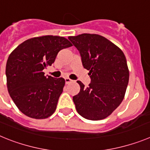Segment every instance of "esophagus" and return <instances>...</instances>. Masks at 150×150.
Returning a JSON list of instances; mask_svg holds the SVG:
<instances>
[{
	"label": "esophagus",
	"mask_w": 150,
	"mask_h": 150,
	"mask_svg": "<svg viewBox=\"0 0 150 150\" xmlns=\"http://www.w3.org/2000/svg\"><path fill=\"white\" fill-rule=\"evenodd\" d=\"M64 80H65V83H66V84H69V83H71V82L73 81L72 79H69V78H65V79H64Z\"/></svg>",
	"instance_id": "esophagus-1"
}]
</instances>
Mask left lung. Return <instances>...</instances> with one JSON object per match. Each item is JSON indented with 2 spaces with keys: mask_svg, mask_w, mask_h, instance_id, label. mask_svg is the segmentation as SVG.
Instances as JSON below:
<instances>
[{
  "mask_svg": "<svg viewBox=\"0 0 150 150\" xmlns=\"http://www.w3.org/2000/svg\"><path fill=\"white\" fill-rule=\"evenodd\" d=\"M79 51L84 68L89 71L91 83L73 97L78 113L89 120L105 119L122 101L129 71L125 56L118 46L98 34L68 37Z\"/></svg>",
  "mask_w": 150,
  "mask_h": 150,
  "instance_id": "left-lung-1",
  "label": "left lung"
}]
</instances>
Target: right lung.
<instances>
[{
  "mask_svg": "<svg viewBox=\"0 0 150 150\" xmlns=\"http://www.w3.org/2000/svg\"><path fill=\"white\" fill-rule=\"evenodd\" d=\"M72 46L59 36L30 38L18 45L6 62V85L18 110L34 119H46L53 114L63 91V78L45 76L60 50Z\"/></svg>",
  "mask_w": 150,
  "mask_h": 150,
  "instance_id": "1",
  "label": "right lung"
}]
</instances>
